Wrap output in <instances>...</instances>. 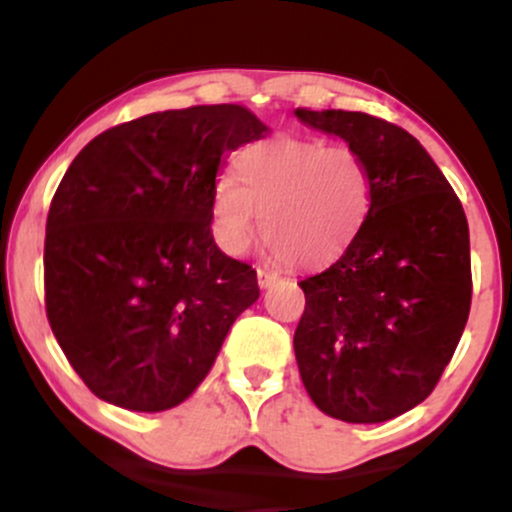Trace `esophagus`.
Segmentation results:
<instances>
[{
    "label": "esophagus",
    "instance_id": "esophagus-1",
    "mask_svg": "<svg viewBox=\"0 0 512 512\" xmlns=\"http://www.w3.org/2000/svg\"><path fill=\"white\" fill-rule=\"evenodd\" d=\"M276 279H279V274L276 272H269V269H257V284H260L262 289L272 286Z\"/></svg>",
    "mask_w": 512,
    "mask_h": 512
}]
</instances>
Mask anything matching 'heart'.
<instances>
[{"label":"heart","mask_w":512,"mask_h":512,"mask_svg":"<svg viewBox=\"0 0 512 512\" xmlns=\"http://www.w3.org/2000/svg\"><path fill=\"white\" fill-rule=\"evenodd\" d=\"M236 178L219 175L211 228L228 252L262 233L296 267H325L351 248L370 207L366 161L344 144L274 134L238 151Z\"/></svg>","instance_id":"heart-1"}]
</instances>
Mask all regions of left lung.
Segmentation results:
<instances>
[{
    "label": "left lung",
    "mask_w": 512,
    "mask_h": 512,
    "mask_svg": "<svg viewBox=\"0 0 512 512\" xmlns=\"http://www.w3.org/2000/svg\"><path fill=\"white\" fill-rule=\"evenodd\" d=\"M296 117L344 139L370 178L351 248L301 281L298 370L317 409L380 424L424 402L455 354L472 305L467 216L407 129L349 110L298 108Z\"/></svg>",
    "instance_id": "obj_1"
}]
</instances>
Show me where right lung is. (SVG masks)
<instances>
[{
  "label": "right lung",
  "instance_id": "1",
  "mask_svg": "<svg viewBox=\"0 0 512 512\" xmlns=\"http://www.w3.org/2000/svg\"><path fill=\"white\" fill-rule=\"evenodd\" d=\"M243 105L151 113L91 139L52 197L45 310L88 390L166 411L207 378L257 272L211 236L223 156L264 137Z\"/></svg>",
  "mask_w": 512,
  "mask_h": 512
}]
</instances>
